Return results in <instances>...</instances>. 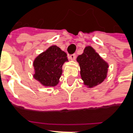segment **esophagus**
I'll use <instances>...</instances> for the list:
<instances>
[{"label":"esophagus","instance_id":"34e87169","mask_svg":"<svg viewBox=\"0 0 133 133\" xmlns=\"http://www.w3.org/2000/svg\"><path fill=\"white\" fill-rule=\"evenodd\" d=\"M75 58H76V55H75V54H72V55H69V59L72 60V61L75 60Z\"/></svg>","mask_w":133,"mask_h":133}]
</instances>
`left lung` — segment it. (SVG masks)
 <instances>
[{
	"mask_svg": "<svg viewBox=\"0 0 133 133\" xmlns=\"http://www.w3.org/2000/svg\"><path fill=\"white\" fill-rule=\"evenodd\" d=\"M77 61L81 68V78L89 88L101 83L105 79L108 65L92 47H86L83 53L78 55Z\"/></svg>",
	"mask_w": 133,
	"mask_h": 133,
	"instance_id": "obj_1",
	"label": "left lung"
}]
</instances>
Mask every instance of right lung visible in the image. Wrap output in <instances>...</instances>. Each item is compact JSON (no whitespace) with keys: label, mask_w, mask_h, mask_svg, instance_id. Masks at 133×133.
Here are the masks:
<instances>
[{"label":"right lung","mask_w":133,"mask_h":133,"mask_svg":"<svg viewBox=\"0 0 133 133\" xmlns=\"http://www.w3.org/2000/svg\"><path fill=\"white\" fill-rule=\"evenodd\" d=\"M65 61H68L65 52L56 45L50 46L35 59L33 77L45 86H55L62 75V66Z\"/></svg>","instance_id":"obj_1"}]
</instances>
